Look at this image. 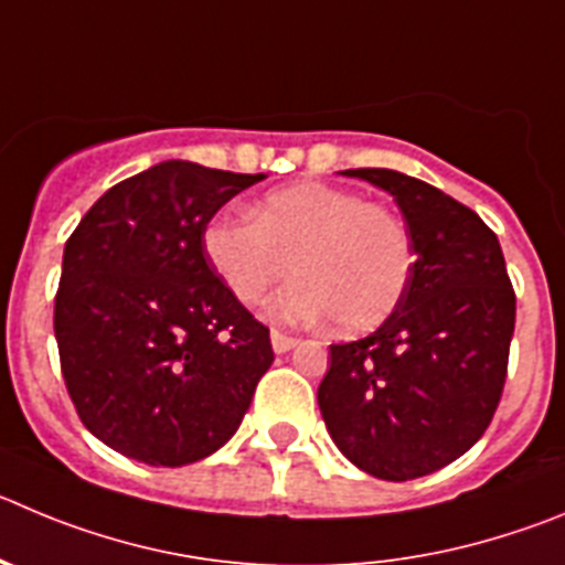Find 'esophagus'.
<instances>
[{
    "instance_id": "34e87169",
    "label": "esophagus",
    "mask_w": 565,
    "mask_h": 565,
    "mask_svg": "<svg viewBox=\"0 0 565 565\" xmlns=\"http://www.w3.org/2000/svg\"><path fill=\"white\" fill-rule=\"evenodd\" d=\"M271 347H274V353H288V350L297 347V339H294V335L279 333V330H271Z\"/></svg>"
}]
</instances>
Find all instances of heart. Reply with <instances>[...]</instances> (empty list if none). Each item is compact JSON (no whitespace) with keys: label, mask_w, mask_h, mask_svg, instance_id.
<instances>
[{"label":"heart","mask_w":565,"mask_h":565,"mask_svg":"<svg viewBox=\"0 0 565 565\" xmlns=\"http://www.w3.org/2000/svg\"><path fill=\"white\" fill-rule=\"evenodd\" d=\"M204 255L246 305L294 271L297 279L268 302V317L282 324L333 319L347 335L384 324L414 268L412 235L390 206L319 181L271 190L252 206V218L210 221Z\"/></svg>","instance_id":"obj_1"}]
</instances>
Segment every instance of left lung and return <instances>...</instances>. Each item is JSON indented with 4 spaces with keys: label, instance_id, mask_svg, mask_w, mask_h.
<instances>
[{
    "label": "left lung",
    "instance_id": "left-lung-1",
    "mask_svg": "<svg viewBox=\"0 0 565 565\" xmlns=\"http://www.w3.org/2000/svg\"><path fill=\"white\" fill-rule=\"evenodd\" d=\"M341 173L395 199L414 268L401 305L375 333L330 344L319 408L355 468L406 482L462 457L493 420L515 294L499 237L473 210L397 170Z\"/></svg>",
    "mask_w": 565,
    "mask_h": 565
}]
</instances>
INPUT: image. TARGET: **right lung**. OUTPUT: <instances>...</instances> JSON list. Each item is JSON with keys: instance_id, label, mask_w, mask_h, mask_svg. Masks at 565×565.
<instances>
[{"instance_id": "1", "label": "right lung", "mask_w": 565, "mask_h": 565, "mask_svg": "<svg viewBox=\"0 0 565 565\" xmlns=\"http://www.w3.org/2000/svg\"><path fill=\"white\" fill-rule=\"evenodd\" d=\"M266 173L168 159L114 184L64 246L55 341L83 426L128 459L181 468L241 426L274 361L215 277L204 230Z\"/></svg>"}]
</instances>
